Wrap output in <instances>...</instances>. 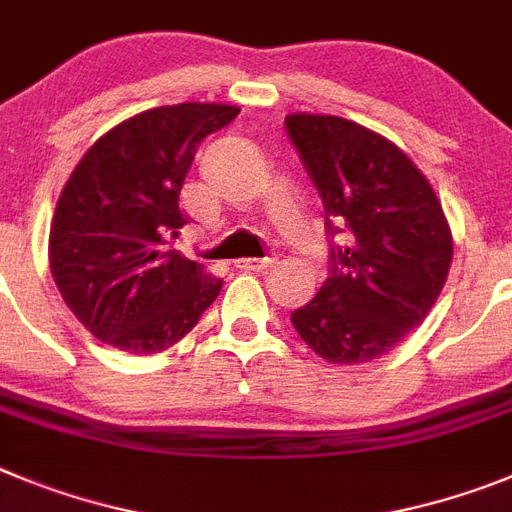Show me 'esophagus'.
Instances as JSON below:
<instances>
[{
    "label": "esophagus",
    "mask_w": 512,
    "mask_h": 512,
    "mask_svg": "<svg viewBox=\"0 0 512 512\" xmlns=\"http://www.w3.org/2000/svg\"><path fill=\"white\" fill-rule=\"evenodd\" d=\"M275 260H278V257H273V255L262 257V260H257V257H244V260H237V268L239 270H255V273H262V270L273 268Z\"/></svg>",
    "instance_id": "1"
}]
</instances>
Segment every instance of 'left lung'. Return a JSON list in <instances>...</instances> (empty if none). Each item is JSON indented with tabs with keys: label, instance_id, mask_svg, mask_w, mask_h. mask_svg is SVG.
Instances as JSON below:
<instances>
[{
	"label": "left lung",
	"instance_id": "8db88e82",
	"mask_svg": "<svg viewBox=\"0 0 512 512\" xmlns=\"http://www.w3.org/2000/svg\"><path fill=\"white\" fill-rule=\"evenodd\" d=\"M293 149L319 190L330 275L317 296L291 311L293 330L330 363H368L389 353L428 317L441 296L453 239L410 157L379 133L337 115L286 118Z\"/></svg>",
	"mask_w": 512,
	"mask_h": 512
}]
</instances>
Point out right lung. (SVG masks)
Instances as JSON below:
<instances>
[{"label": "right lung", "mask_w": 512, "mask_h": 512, "mask_svg": "<svg viewBox=\"0 0 512 512\" xmlns=\"http://www.w3.org/2000/svg\"><path fill=\"white\" fill-rule=\"evenodd\" d=\"M237 115L213 102L146 110L97 139L71 172L48 257L66 306L97 340L162 353L216 301L219 278L167 244L188 224L180 190L198 144Z\"/></svg>", "instance_id": "1"}]
</instances>
